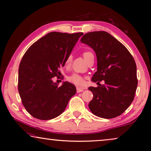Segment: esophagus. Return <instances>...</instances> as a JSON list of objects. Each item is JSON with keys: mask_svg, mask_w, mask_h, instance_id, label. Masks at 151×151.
Returning a JSON list of instances; mask_svg holds the SVG:
<instances>
[{"mask_svg": "<svg viewBox=\"0 0 151 151\" xmlns=\"http://www.w3.org/2000/svg\"><path fill=\"white\" fill-rule=\"evenodd\" d=\"M83 90H84L83 88H81V87H76V91H77V93L82 92Z\"/></svg>", "mask_w": 151, "mask_h": 151, "instance_id": "34e87169", "label": "esophagus"}]
</instances>
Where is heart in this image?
I'll use <instances>...</instances> for the list:
<instances>
[{"label": "heart", "mask_w": 151, "mask_h": 151, "mask_svg": "<svg viewBox=\"0 0 151 151\" xmlns=\"http://www.w3.org/2000/svg\"><path fill=\"white\" fill-rule=\"evenodd\" d=\"M91 55H93L92 52H85L83 54V56L84 59L87 61V60L88 59L89 56ZM71 56H69V57H68V58L66 59L65 62V65L69 66L70 64H71ZM68 80L69 82L74 83L77 86H83L84 84V79L83 77L81 75L76 74V73H73V74H72L71 75L69 76L68 77Z\"/></svg>", "instance_id": "b5f03b06"}]
</instances>
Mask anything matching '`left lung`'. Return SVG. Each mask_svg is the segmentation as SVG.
I'll use <instances>...</instances> for the list:
<instances>
[{"label":"left lung","mask_w":151,"mask_h":151,"mask_svg":"<svg viewBox=\"0 0 151 151\" xmlns=\"http://www.w3.org/2000/svg\"><path fill=\"white\" fill-rule=\"evenodd\" d=\"M80 42L95 52L97 71L91 80L104 85L89 87L93 99L89 104L96 116L110 119L118 116L130 106L138 86L136 65L128 50L106 31H93L84 35Z\"/></svg>","instance_id":"1"}]
</instances>
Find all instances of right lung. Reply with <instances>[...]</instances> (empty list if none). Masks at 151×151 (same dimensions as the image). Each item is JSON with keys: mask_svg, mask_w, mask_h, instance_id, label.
<instances>
[{"mask_svg": "<svg viewBox=\"0 0 151 151\" xmlns=\"http://www.w3.org/2000/svg\"><path fill=\"white\" fill-rule=\"evenodd\" d=\"M83 33L51 32L28 48L19 69L18 89L23 106L34 118L42 120L53 119L64 111L70 99L76 93L68 82L61 86L52 81L61 73Z\"/></svg>", "mask_w": 151, "mask_h": 151, "instance_id": "obj_1", "label": "right lung"}]
</instances>
